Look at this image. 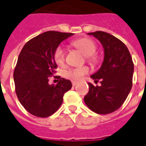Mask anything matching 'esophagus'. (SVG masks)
<instances>
[{
    "label": "esophagus",
    "mask_w": 146,
    "mask_h": 146,
    "mask_svg": "<svg viewBox=\"0 0 146 146\" xmlns=\"http://www.w3.org/2000/svg\"><path fill=\"white\" fill-rule=\"evenodd\" d=\"M71 83H72V86H75V85L77 84V82H76V81H72Z\"/></svg>",
    "instance_id": "34e87169"
}]
</instances>
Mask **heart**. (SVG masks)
Wrapping results in <instances>:
<instances>
[{"mask_svg":"<svg viewBox=\"0 0 146 146\" xmlns=\"http://www.w3.org/2000/svg\"><path fill=\"white\" fill-rule=\"evenodd\" d=\"M72 45L79 49L86 56L87 62H89L91 64H96L98 63V57L94 55L97 50V46L93 40L87 37L80 38L73 41ZM65 56H66V52L64 48L62 46H58L55 49L53 53V59L55 63L60 67L63 66L65 63ZM88 72H89L88 67L83 66L79 67L68 68L63 71V75L66 79H71L73 81H79Z\"/></svg>","mask_w":146,"mask_h":146,"instance_id":"1","label":"heart"}]
</instances>
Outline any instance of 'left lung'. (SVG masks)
<instances>
[{
  "mask_svg": "<svg viewBox=\"0 0 146 146\" xmlns=\"http://www.w3.org/2000/svg\"><path fill=\"white\" fill-rule=\"evenodd\" d=\"M101 42L104 48L102 67L91 75L101 86L89 85L84 97L86 105L94 113L107 114L119 109L128 96L133 85V63L125 44L109 33L97 31L88 33Z\"/></svg>",
  "mask_w": 146,
  "mask_h": 146,
  "instance_id": "left-lung-1",
  "label": "left lung"
}]
</instances>
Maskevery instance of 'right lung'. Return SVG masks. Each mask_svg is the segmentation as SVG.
Masks as SVG:
<instances>
[{"label": "right lung", "instance_id": "1", "mask_svg": "<svg viewBox=\"0 0 146 146\" xmlns=\"http://www.w3.org/2000/svg\"><path fill=\"white\" fill-rule=\"evenodd\" d=\"M73 33L48 31L34 37L23 47L13 72L15 91L21 105L34 116L47 117L57 111L64 94L71 88L70 80L60 79L49 85V77L56 73L53 59L59 44Z\"/></svg>", "mask_w": 146, "mask_h": 146}]
</instances>
